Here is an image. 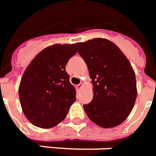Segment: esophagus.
<instances>
[{"instance_id":"34e87169","label":"esophagus","mask_w":156,"mask_h":156,"mask_svg":"<svg viewBox=\"0 0 156 156\" xmlns=\"http://www.w3.org/2000/svg\"><path fill=\"white\" fill-rule=\"evenodd\" d=\"M82 86H83V84H82V83H80V84H78V86H77V87H78V90H81V89H82Z\"/></svg>"}]
</instances>
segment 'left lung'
<instances>
[{
  "mask_svg": "<svg viewBox=\"0 0 156 156\" xmlns=\"http://www.w3.org/2000/svg\"><path fill=\"white\" fill-rule=\"evenodd\" d=\"M77 45L93 85V99L83 106L85 112L101 127L119 126L131 114L137 98L136 78L131 62L108 39L93 38Z\"/></svg>",
  "mask_w": 156,
  "mask_h": 156,
  "instance_id": "1",
  "label": "left lung"
}]
</instances>
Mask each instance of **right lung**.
<instances>
[{"mask_svg":"<svg viewBox=\"0 0 156 156\" xmlns=\"http://www.w3.org/2000/svg\"><path fill=\"white\" fill-rule=\"evenodd\" d=\"M77 53L76 44H54L37 54L19 85V98L25 117L40 128L54 127L66 117L76 101L66 65Z\"/></svg>","mask_w":156,"mask_h":156,"instance_id":"1","label":"right lung"}]
</instances>
